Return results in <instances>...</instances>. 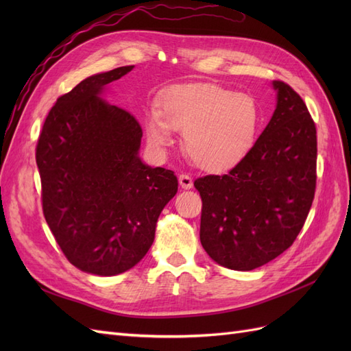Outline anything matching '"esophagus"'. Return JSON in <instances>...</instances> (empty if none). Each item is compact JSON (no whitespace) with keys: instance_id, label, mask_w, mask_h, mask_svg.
<instances>
[{"instance_id":"34e87169","label":"esophagus","mask_w":351,"mask_h":351,"mask_svg":"<svg viewBox=\"0 0 351 351\" xmlns=\"http://www.w3.org/2000/svg\"><path fill=\"white\" fill-rule=\"evenodd\" d=\"M178 183H180V186H182V187L186 189V190L193 187V180H192V177H189V176H186V174H182V176L178 177Z\"/></svg>"}]
</instances>
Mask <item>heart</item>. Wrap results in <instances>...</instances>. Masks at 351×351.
<instances>
[{"label":"heart","instance_id":"obj_1","mask_svg":"<svg viewBox=\"0 0 351 351\" xmlns=\"http://www.w3.org/2000/svg\"><path fill=\"white\" fill-rule=\"evenodd\" d=\"M262 114L252 95L215 83H183L167 89L158 110L145 117L147 142L156 151L183 133L187 156L200 169L224 171L239 164L256 142Z\"/></svg>","mask_w":351,"mask_h":351}]
</instances>
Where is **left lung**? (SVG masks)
<instances>
[{
  "label": "left lung",
  "instance_id": "1",
  "mask_svg": "<svg viewBox=\"0 0 351 351\" xmlns=\"http://www.w3.org/2000/svg\"><path fill=\"white\" fill-rule=\"evenodd\" d=\"M277 105L249 154L224 176L197 178L200 243L212 261L252 271L289 249L316 186V129L289 84L272 82Z\"/></svg>",
  "mask_w": 351,
  "mask_h": 351
}]
</instances>
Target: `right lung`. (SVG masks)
Returning a JSON list of instances; mask_svg holds the SVG:
<instances>
[{"label":"right lung","instance_id":"right-lung-1","mask_svg":"<svg viewBox=\"0 0 351 351\" xmlns=\"http://www.w3.org/2000/svg\"><path fill=\"white\" fill-rule=\"evenodd\" d=\"M134 66L98 73L51 108L36 146L47 224L77 269L112 277L139 263L178 182L139 156L142 129L104 99Z\"/></svg>","mask_w":351,"mask_h":351}]
</instances>
